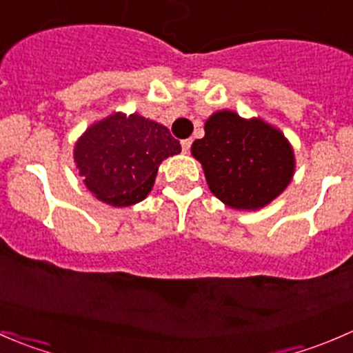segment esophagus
Listing matches in <instances>:
<instances>
[{"label":"esophagus","mask_w":353,"mask_h":353,"mask_svg":"<svg viewBox=\"0 0 353 353\" xmlns=\"http://www.w3.org/2000/svg\"><path fill=\"white\" fill-rule=\"evenodd\" d=\"M191 145H193V140H191V138H188V140L181 141V147H183L184 154H188V152L191 150Z\"/></svg>","instance_id":"obj_1"}]
</instances>
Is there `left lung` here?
Here are the masks:
<instances>
[{"instance_id": "obj_1", "label": "left lung", "mask_w": 353, "mask_h": 353, "mask_svg": "<svg viewBox=\"0 0 353 353\" xmlns=\"http://www.w3.org/2000/svg\"><path fill=\"white\" fill-rule=\"evenodd\" d=\"M210 191L227 206L258 210L288 186L294 152L279 130L261 119L245 121L232 110L215 112L205 137L191 147Z\"/></svg>"}]
</instances>
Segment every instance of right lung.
<instances>
[{
  "mask_svg": "<svg viewBox=\"0 0 353 353\" xmlns=\"http://www.w3.org/2000/svg\"><path fill=\"white\" fill-rule=\"evenodd\" d=\"M179 152L181 143L165 126L117 112L85 131L74 162L95 198L128 206L150 193L160 162Z\"/></svg>",
  "mask_w": 353,
  "mask_h": 353,
  "instance_id": "1",
  "label": "right lung"
}]
</instances>
